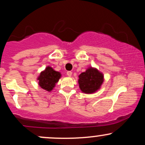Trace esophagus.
<instances>
[{
  "mask_svg": "<svg viewBox=\"0 0 145 145\" xmlns=\"http://www.w3.org/2000/svg\"><path fill=\"white\" fill-rule=\"evenodd\" d=\"M67 75L68 76H69V77H70V76H72V72H71V71H67Z\"/></svg>",
  "mask_w": 145,
  "mask_h": 145,
  "instance_id": "34e87169",
  "label": "esophagus"
}]
</instances>
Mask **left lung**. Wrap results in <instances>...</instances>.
<instances>
[{"label": "left lung", "instance_id": "left-lung-1", "mask_svg": "<svg viewBox=\"0 0 145 145\" xmlns=\"http://www.w3.org/2000/svg\"><path fill=\"white\" fill-rule=\"evenodd\" d=\"M78 84L81 91L86 94H92L100 89L104 81L103 73L97 68L89 67L78 76Z\"/></svg>", "mask_w": 145, "mask_h": 145}]
</instances>
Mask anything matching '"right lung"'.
Listing matches in <instances>:
<instances>
[{"instance_id":"1","label":"right lung","mask_w":145,"mask_h":145,"mask_svg":"<svg viewBox=\"0 0 145 145\" xmlns=\"http://www.w3.org/2000/svg\"><path fill=\"white\" fill-rule=\"evenodd\" d=\"M61 78V74L56 71L50 66H47L44 71H41L37 80L38 84L42 89L50 92L55 87L56 84Z\"/></svg>"}]
</instances>
